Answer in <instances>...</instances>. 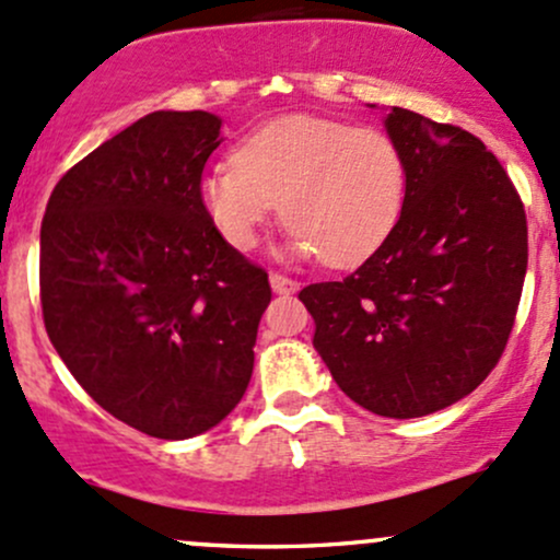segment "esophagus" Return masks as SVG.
Segmentation results:
<instances>
[{"label":"esophagus","instance_id":"obj_1","mask_svg":"<svg viewBox=\"0 0 560 560\" xmlns=\"http://www.w3.org/2000/svg\"><path fill=\"white\" fill-rule=\"evenodd\" d=\"M270 290L276 294H292L300 290V284L294 279H287V276L281 273H270Z\"/></svg>","mask_w":560,"mask_h":560}]
</instances>
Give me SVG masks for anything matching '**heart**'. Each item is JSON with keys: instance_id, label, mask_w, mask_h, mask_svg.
I'll use <instances>...</instances> for the list:
<instances>
[{"instance_id": "1", "label": "heart", "mask_w": 560, "mask_h": 560, "mask_svg": "<svg viewBox=\"0 0 560 560\" xmlns=\"http://www.w3.org/2000/svg\"><path fill=\"white\" fill-rule=\"evenodd\" d=\"M199 199L225 244L247 252L284 201L287 252L331 268L359 266L383 247L407 199V164L377 127L287 116L252 132L236 159L199 180Z\"/></svg>"}]
</instances>
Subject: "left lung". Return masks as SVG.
I'll return each mask as SVG.
<instances>
[{
    "label": "left lung",
    "instance_id": "1",
    "mask_svg": "<svg viewBox=\"0 0 560 560\" xmlns=\"http://www.w3.org/2000/svg\"><path fill=\"white\" fill-rule=\"evenodd\" d=\"M385 130L407 164L396 229L353 273L300 300L340 390L411 420L452 407L494 370L529 244L518 190L476 135L407 108H390Z\"/></svg>",
    "mask_w": 560,
    "mask_h": 560
}]
</instances>
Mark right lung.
Masks as SVG:
<instances>
[{"label":"right lung","instance_id":"1","mask_svg":"<svg viewBox=\"0 0 560 560\" xmlns=\"http://www.w3.org/2000/svg\"><path fill=\"white\" fill-rule=\"evenodd\" d=\"M207 110H153L66 172L42 220V316L77 383L140 433L183 441L231 415L255 366L268 273L207 218L223 143Z\"/></svg>","mask_w":560,"mask_h":560}]
</instances>
